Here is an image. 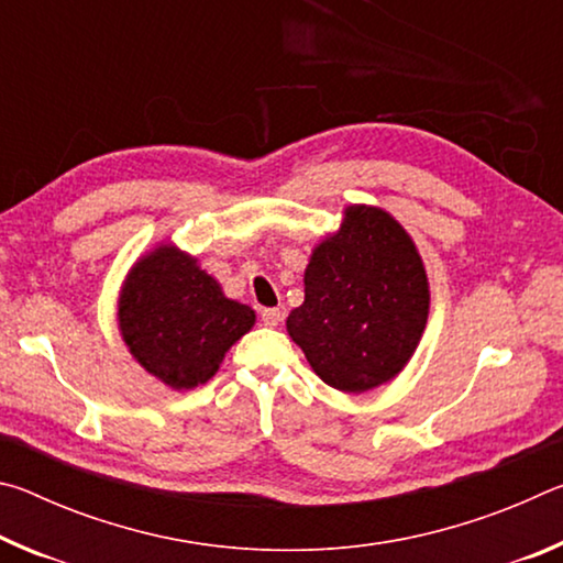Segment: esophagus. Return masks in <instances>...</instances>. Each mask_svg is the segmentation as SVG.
<instances>
[{"instance_id":"esophagus-1","label":"esophagus","mask_w":563,"mask_h":563,"mask_svg":"<svg viewBox=\"0 0 563 563\" xmlns=\"http://www.w3.org/2000/svg\"><path fill=\"white\" fill-rule=\"evenodd\" d=\"M261 320H263V325L278 328L280 322H283V310L280 308H263L261 310Z\"/></svg>"}]
</instances>
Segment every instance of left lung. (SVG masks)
I'll return each mask as SVG.
<instances>
[{"instance_id": "8db88e82", "label": "left lung", "mask_w": 563, "mask_h": 563, "mask_svg": "<svg viewBox=\"0 0 563 563\" xmlns=\"http://www.w3.org/2000/svg\"><path fill=\"white\" fill-rule=\"evenodd\" d=\"M430 316V283L417 245L393 216L347 206L305 268V300L285 325L316 375L340 393L397 377Z\"/></svg>"}]
</instances>
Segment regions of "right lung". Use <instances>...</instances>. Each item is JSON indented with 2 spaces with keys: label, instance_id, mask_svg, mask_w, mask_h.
Wrapping results in <instances>:
<instances>
[{
  "label": "right lung",
  "instance_id": "obj_1",
  "mask_svg": "<svg viewBox=\"0 0 563 563\" xmlns=\"http://www.w3.org/2000/svg\"><path fill=\"white\" fill-rule=\"evenodd\" d=\"M255 325L247 305L176 245H158L129 271L119 295V328L141 367L174 389L211 379L225 352Z\"/></svg>",
  "mask_w": 563,
  "mask_h": 563
}]
</instances>
